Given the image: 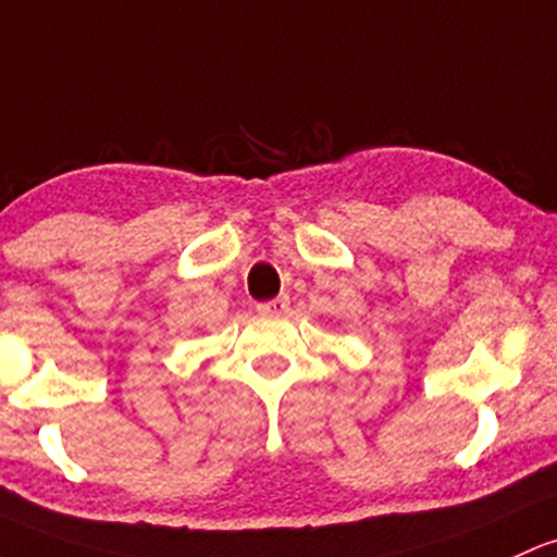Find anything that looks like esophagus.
<instances>
[{
  "label": "esophagus",
  "mask_w": 557,
  "mask_h": 557,
  "mask_svg": "<svg viewBox=\"0 0 557 557\" xmlns=\"http://www.w3.org/2000/svg\"><path fill=\"white\" fill-rule=\"evenodd\" d=\"M288 307H290V298L283 293V296L272 298V301L259 304V311H261V314H285V311H288Z\"/></svg>",
  "instance_id": "1"
}]
</instances>
